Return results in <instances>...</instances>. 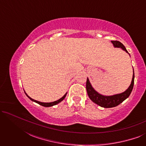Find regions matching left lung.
I'll list each match as a JSON object with an SVG mask.
<instances>
[{
    "mask_svg": "<svg viewBox=\"0 0 146 146\" xmlns=\"http://www.w3.org/2000/svg\"><path fill=\"white\" fill-rule=\"evenodd\" d=\"M111 42L113 44V46L115 48H120L122 49L123 51H125V52L129 54L124 46H123V44H121L120 42L112 40L111 41ZM133 84H134V71H133V76L132 80H131V84L129 85L128 88L122 93L117 94L112 96L102 95L101 94H100L97 91H96L94 88L92 86L88 78H87L86 80V90L90 99L93 102H94L95 104H96L97 105H98L101 107L106 108H109L117 106L120 104L121 102H123L125 99H127V98L129 97V96L130 95L131 91H132L133 90Z\"/></svg>",
    "mask_w": 146,
    "mask_h": 146,
    "instance_id": "obj_1",
    "label": "left lung"
}]
</instances>
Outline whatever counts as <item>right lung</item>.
<instances>
[{
  "label": "right lung",
  "mask_w": 146,
  "mask_h": 146,
  "mask_svg": "<svg viewBox=\"0 0 146 146\" xmlns=\"http://www.w3.org/2000/svg\"><path fill=\"white\" fill-rule=\"evenodd\" d=\"M25 94H26V95L27 96V97L29 98L30 100H31L33 101V102H35L37 103V104H38L41 105V106H44V107H50V106H54V105H56V104H58L60 103V102H61L65 98V97L66 96L67 92L61 98H60L59 100H56V101L52 102H39V101L35 100H34V99H33V98H31V97L27 95V93L25 92Z\"/></svg>",
  "instance_id": "right-lung-1"
}]
</instances>
